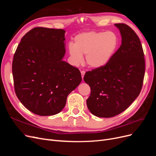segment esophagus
Instances as JSON below:
<instances>
[{"instance_id": "obj_1", "label": "esophagus", "mask_w": 156, "mask_h": 156, "mask_svg": "<svg viewBox=\"0 0 156 156\" xmlns=\"http://www.w3.org/2000/svg\"><path fill=\"white\" fill-rule=\"evenodd\" d=\"M81 76H82V78H83V77H84V74H85V72H84V70H83V71H81Z\"/></svg>"}]
</instances>
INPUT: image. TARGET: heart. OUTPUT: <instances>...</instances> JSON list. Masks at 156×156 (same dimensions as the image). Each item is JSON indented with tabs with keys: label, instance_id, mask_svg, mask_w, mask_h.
Here are the masks:
<instances>
[{
	"label": "heart",
	"instance_id": "1",
	"mask_svg": "<svg viewBox=\"0 0 156 156\" xmlns=\"http://www.w3.org/2000/svg\"><path fill=\"white\" fill-rule=\"evenodd\" d=\"M118 44L119 39L113 32H85L75 37L74 44L69 45V52L75 63L82 62L83 55H86L88 65L98 68L109 62Z\"/></svg>",
	"mask_w": 156,
	"mask_h": 156
}]
</instances>
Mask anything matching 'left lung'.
Listing matches in <instances>:
<instances>
[{
	"label": "left lung",
	"mask_w": 156,
	"mask_h": 156,
	"mask_svg": "<svg viewBox=\"0 0 156 156\" xmlns=\"http://www.w3.org/2000/svg\"><path fill=\"white\" fill-rule=\"evenodd\" d=\"M115 25L122 37L120 48L105 66L84 76L91 89L88 108L98 117L110 118L125 111L139 96L144 77V55L138 36L124 23Z\"/></svg>",
	"instance_id": "8db88e82"
}]
</instances>
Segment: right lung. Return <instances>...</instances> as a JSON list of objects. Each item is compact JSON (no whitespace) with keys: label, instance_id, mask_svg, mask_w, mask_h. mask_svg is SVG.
<instances>
[{"label":"right lung","instance_id":"right-lung-1","mask_svg":"<svg viewBox=\"0 0 156 156\" xmlns=\"http://www.w3.org/2000/svg\"><path fill=\"white\" fill-rule=\"evenodd\" d=\"M65 32L34 28L22 37L14 54L12 73L16 96L36 115L60 112L69 94L81 82L79 69L62 60Z\"/></svg>","mask_w":156,"mask_h":156}]
</instances>
